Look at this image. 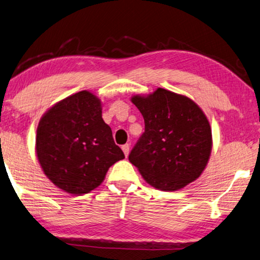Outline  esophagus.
Returning <instances> with one entry per match:
<instances>
[{"label":"esophagus","mask_w":260,"mask_h":260,"mask_svg":"<svg viewBox=\"0 0 260 260\" xmlns=\"http://www.w3.org/2000/svg\"><path fill=\"white\" fill-rule=\"evenodd\" d=\"M121 150H122V152H124V154H125V157H127V155H128V153H129V144H124L121 146Z\"/></svg>","instance_id":"obj_1"}]
</instances>
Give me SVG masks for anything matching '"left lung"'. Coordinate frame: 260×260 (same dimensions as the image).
<instances>
[{"mask_svg":"<svg viewBox=\"0 0 260 260\" xmlns=\"http://www.w3.org/2000/svg\"><path fill=\"white\" fill-rule=\"evenodd\" d=\"M131 101L142 114L145 131L128 159L144 181L158 190L177 191L200 177L212 148L211 127L201 108L161 87Z\"/></svg>","mask_w":260,"mask_h":260,"instance_id":"1","label":"left lung"}]
</instances>
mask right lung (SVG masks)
Here are the masks:
<instances>
[{"label":"right lung","instance_id":"right-lung-1","mask_svg":"<svg viewBox=\"0 0 260 260\" xmlns=\"http://www.w3.org/2000/svg\"><path fill=\"white\" fill-rule=\"evenodd\" d=\"M35 150L46 177L73 196L96 188L108 169L125 158L102 119L101 100L89 91L72 94L42 116Z\"/></svg>","mask_w":260,"mask_h":260}]
</instances>
